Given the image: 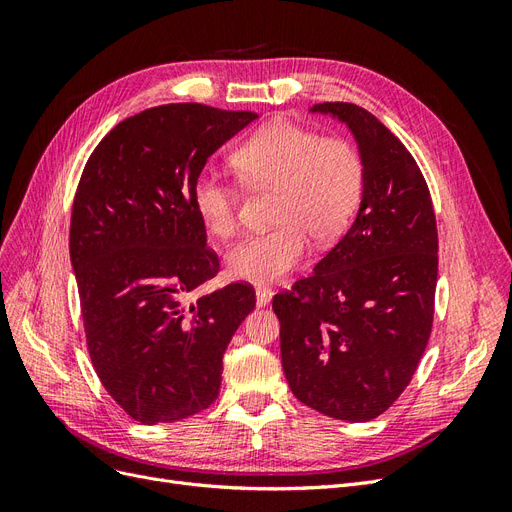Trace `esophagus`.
Here are the masks:
<instances>
[{"instance_id":"34e87169","label":"esophagus","mask_w":512,"mask_h":512,"mask_svg":"<svg viewBox=\"0 0 512 512\" xmlns=\"http://www.w3.org/2000/svg\"><path fill=\"white\" fill-rule=\"evenodd\" d=\"M271 297H273V290L271 288H267V286H258L256 288V303H258V307L269 305Z\"/></svg>"}]
</instances>
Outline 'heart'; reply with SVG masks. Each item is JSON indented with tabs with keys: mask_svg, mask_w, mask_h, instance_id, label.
I'll list each match as a JSON object with an SVG mask.
<instances>
[{
	"mask_svg": "<svg viewBox=\"0 0 512 512\" xmlns=\"http://www.w3.org/2000/svg\"><path fill=\"white\" fill-rule=\"evenodd\" d=\"M230 164L245 188L273 192L275 226L228 252V273L243 282H277L305 258L309 239L327 247L342 237L361 205L365 168L346 138L275 121L241 143ZM192 205L213 237L235 235L239 194L230 183L198 175Z\"/></svg>",
	"mask_w": 512,
	"mask_h": 512,
	"instance_id": "1",
	"label": "heart"
}]
</instances>
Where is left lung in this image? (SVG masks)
Listing matches in <instances>:
<instances>
[{"mask_svg":"<svg viewBox=\"0 0 512 512\" xmlns=\"http://www.w3.org/2000/svg\"><path fill=\"white\" fill-rule=\"evenodd\" d=\"M344 121L365 168L354 224L314 273L277 292L282 367L301 404L365 423L389 410L427 348L438 228L412 153L365 108L314 104Z\"/></svg>","mask_w":512,"mask_h":512,"instance_id":"obj_1","label":"left lung"}]
</instances>
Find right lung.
Masks as SVG:
<instances>
[{"label":"right lung","mask_w":512,"mask_h":512,"mask_svg":"<svg viewBox=\"0 0 512 512\" xmlns=\"http://www.w3.org/2000/svg\"><path fill=\"white\" fill-rule=\"evenodd\" d=\"M256 117L196 102L147 108L102 138L76 188L70 260L87 350L108 395L143 425L218 399L226 346L256 305L245 282L183 301L220 271L192 185Z\"/></svg>","instance_id":"right-lung-1"}]
</instances>
